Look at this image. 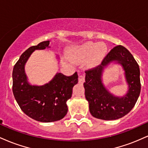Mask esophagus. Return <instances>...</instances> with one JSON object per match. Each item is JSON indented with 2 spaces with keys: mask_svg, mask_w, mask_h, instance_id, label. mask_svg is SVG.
Here are the masks:
<instances>
[{
  "mask_svg": "<svg viewBox=\"0 0 148 148\" xmlns=\"http://www.w3.org/2000/svg\"><path fill=\"white\" fill-rule=\"evenodd\" d=\"M85 81V76L84 75H81V76H79V84H82L83 83H84Z\"/></svg>",
  "mask_w": 148,
  "mask_h": 148,
  "instance_id": "1",
  "label": "esophagus"
}]
</instances>
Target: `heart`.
<instances>
[{
  "instance_id": "heart-1",
  "label": "heart",
  "mask_w": 148,
  "mask_h": 148,
  "mask_svg": "<svg viewBox=\"0 0 148 148\" xmlns=\"http://www.w3.org/2000/svg\"><path fill=\"white\" fill-rule=\"evenodd\" d=\"M106 51L104 45H100L98 42H88L73 49L70 58L75 62H85L90 59L89 64L91 66H95L104 57Z\"/></svg>"
}]
</instances>
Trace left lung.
Masks as SVG:
<instances>
[{
	"mask_svg": "<svg viewBox=\"0 0 148 148\" xmlns=\"http://www.w3.org/2000/svg\"><path fill=\"white\" fill-rule=\"evenodd\" d=\"M111 62L120 64L125 71L128 90L123 97L115 96L102 82L104 69ZM84 86L89 110L95 118L113 120L123 118L134 108L140 92V69L133 56L123 46L115 47L99 66L86 71Z\"/></svg>",
	"mask_w": 148,
	"mask_h": 148,
	"instance_id": "left-lung-1",
	"label": "left lung"
}]
</instances>
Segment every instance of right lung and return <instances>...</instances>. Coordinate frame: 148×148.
<instances>
[{"instance_id": "add662e5", "label": "right lung", "mask_w": 148, "mask_h": 148, "mask_svg": "<svg viewBox=\"0 0 148 148\" xmlns=\"http://www.w3.org/2000/svg\"><path fill=\"white\" fill-rule=\"evenodd\" d=\"M50 41L40 42L21 54L12 72V91L22 111L42 123H51L62 119L67 114V101L78 83V74L70 76L57 73L51 81L43 86L31 85L25 72V64L34 51L49 48Z\"/></svg>"}]
</instances>
